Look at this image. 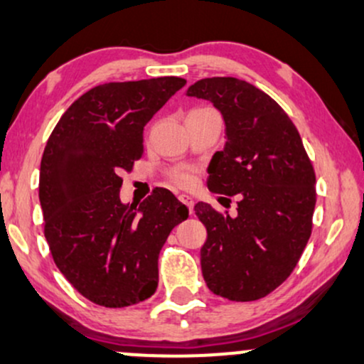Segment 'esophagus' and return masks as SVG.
Masks as SVG:
<instances>
[{"mask_svg": "<svg viewBox=\"0 0 364 364\" xmlns=\"http://www.w3.org/2000/svg\"><path fill=\"white\" fill-rule=\"evenodd\" d=\"M179 201H181L183 205H186L188 210H190V213H193V206H195V201H193L191 196H188V195H179Z\"/></svg>", "mask_w": 364, "mask_h": 364, "instance_id": "obj_1", "label": "esophagus"}]
</instances>
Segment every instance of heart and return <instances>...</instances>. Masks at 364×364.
Returning <instances> with one entry per match:
<instances>
[{
    "mask_svg": "<svg viewBox=\"0 0 364 364\" xmlns=\"http://www.w3.org/2000/svg\"><path fill=\"white\" fill-rule=\"evenodd\" d=\"M169 181L179 188H193L196 183V171L191 168H176L169 173Z\"/></svg>",
    "mask_w": 364,
    "mask_h": 364,
    "instance_id": "b5f03b06",
    "label": "heart"
}]
</instances>
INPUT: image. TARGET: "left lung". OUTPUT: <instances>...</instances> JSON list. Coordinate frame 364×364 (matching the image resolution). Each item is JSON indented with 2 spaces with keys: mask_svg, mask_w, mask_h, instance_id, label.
<instances>
[{
  "mask_svg": "<svg viewBox=\"0 0 364 364\" xmlns=\"http://www.w3.org/2000/svg\"><path fill=\"white\" fill-rule=\"evenodd\" d=\"M188 95L213 102L227 126L225 149L208 168V190L240 198L235 216L206 203L195 206L208 232L201 272L216 296L257 301L287 280L307 245L314 168L291 117L255 85L211 77L193 84Z\"/></svg>",
  "mask_w": 364,
  "mask_h": 364,
  "instance_id": "obj_1",
  "label": "left lung"
}]
</instances>
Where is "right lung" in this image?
Wrapping results in <instances>:
<instances>
[{"instance_id": "obj_1", "label": "right lung", "mask_w": 364, "mask_h": 364, "mask_svg": "<svg viewBox=\"0 0 364 364\" xmlns=\"http://www.w3.org/2000/svg\"><path fill=\"white\" fill-rule=\"evenodd\" d=\"M179 77L107 82L87 90L60 117L40 164L43 233L55 265L97 306L127 307L153 296L158 257L188 208L164 188L122 205V171L142 158V129Z\"/></svg>"}]
</instances>
